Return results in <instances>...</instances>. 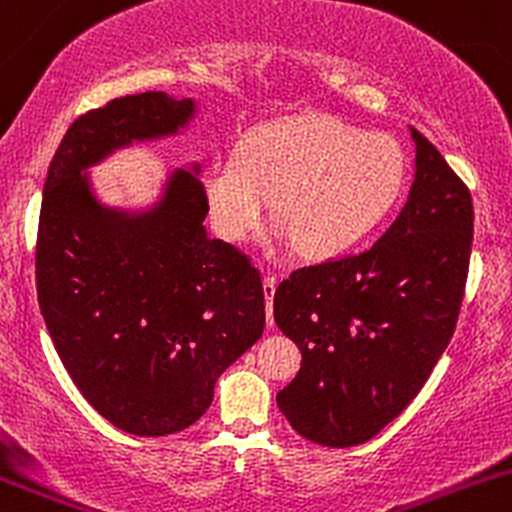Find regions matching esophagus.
<instances>
[{
	"mask_svg": "<svg viewBox=\"0 0 512 512\" xmlns=\"http://www.w3.org/2000/svg\"><path fill=\"white\" fill-rule=\"evenodd\" d=\"M263 293H266V323L273 328V295H276V278L266 276L263 278Z\"/></svg>",
	"mask_w": 512,
	"mask_h": 512,
	"instance_id": "34e87169",
	"label": "esophagus"
}]
</instances>
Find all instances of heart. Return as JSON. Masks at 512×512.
I'll use <instances>...</instances> for the list:
<instances>
[{
	"mask_svg": "<svg viewBox=\"0 0 512 512\" xmlns=\"http://www.w3.org/2000/svg\"><path fill=\"white\" fill-rule=\"evenodd\" d=\"M202 179L214 229L226 241H244L273 202L300 254L333 258L392 212L407 184V155L392 135L305 113L249 130L236 157H214Z\"/></svg>",
	"mask_w": 512,
	"mask_h": 512,
	"instance_id": "1",
	"label": "heart"
}]
</instances>
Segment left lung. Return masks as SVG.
<instances>
[{
	"label": "left lung",
	"mask_w": 512,
	"mask_h": 512,
	"mask_svg": "<svg viewBox=\"0 0 512 512\" xmlns=\"http://www.w3.org/2000/svg\"><path fill=\"white\" fill-rule=\"evenodd\" d=\"M416 177L372 249L293 271L273 318L303 352L278 409L313 444L377 436L419 394L456 330L473 241L461 177L419 130Z\"/></svg>",
	"instance_id": "1"
}]
</instances>
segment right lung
Returning a JSON list of instances; mask_svg holds the SVG:
<instances>
[{"label": "right lung", "mask_w": 512, "mask_h": 512, "mask_svg": "<svg viewBox=\"0 0 512 512\" xmlns=\"http://www.w3.org/2000/svg\"><path fill=\"white\" fill-rule=\"evenodd\" d=\"M194 100L162 91L78 115L49 165L36 236V293L68 377L96 412L135 436L187 429L219 374L266 328L261 273L204 229L197 167L172 172L145 214L108 209L83 170L133 140L177 133Z\"/></svg>", "instance_id": "add662e5"}]
</instances>
